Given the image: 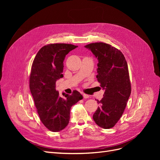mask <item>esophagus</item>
I'll return each mask as SVG.
<instances>
[{"mask_svg":"<svg viewBox=\"0 0 160 160\" xmlns=\"http://www.w3.org/2000/svg\"><path fill=\"white\" fill-rule=\"evenodd\" d=\"M83 98H84V99H88V98H89V95H87V94H85V93L83 94Z\"/></svg>","mask_w":160,"mask_h":160,"instance_id":"esophagus-1","label":"esophagus"}]
</instances>
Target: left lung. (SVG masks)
<instances>
[{
    "instance_id": "1",
    "label": "left lung",
    "mask_w": 160,
    "mask_h": 160,
    "mask_svg": "<svg viewBox=\"0 0 160 160\" xmlns=\"http://www.w3.org/2000/svg\"><path fill=\"white\" fill-rule=\"evenodd\" d=\"M98 58L96 77L105 90L101 104L93 115L95 123L104 129L115 126L122 117L131 94V82L127 61L117 48L105 42L85 46Z\"/></svg>"
}]
</instances>
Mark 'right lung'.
Here are the masks:
<instances>
[{
  "mask_svg": "<svg viewBox=\"0 0 160 160\" xmlns=\"http://www.w3.org/2000/svg\"><path fill=\"white\" fill-rule=\"evenodd\" d=\"M77 46L54 43L42 47L32 62L29 87L40 120L51 132L65 128L70 119L71 107L83 96L74 90L71 95L61 98L56 90V81L63 77V61L66 55Z\"/></svg>",
  "mask_w": 160,
  "mask_h": 160,
  "instance_id": "add662e5",
  "label": "right lung"
}]
</instances>
